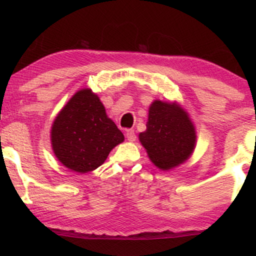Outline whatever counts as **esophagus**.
<instances>
[{
    "label": "esophagus",
    "instance_id": "obj_1",
    "mask_svg": "<svg viewBox=\"0 0 256 256\" xmlns=\"http://www.w3.org/2000/svg\"><path fill=\"white\" fill-rule=\"evenodd\" d=\"M126 138H127L129 142H134L136 140V135H135L134 129H128V130L126 132Z\"/></svg>",
    "mask_w": 256,
    "mask_h": 256
}]
</instances>
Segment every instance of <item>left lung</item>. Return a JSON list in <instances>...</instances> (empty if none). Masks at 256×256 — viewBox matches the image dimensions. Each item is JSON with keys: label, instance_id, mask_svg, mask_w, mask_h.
<instances>
[{"label": "left lung", "instance_id": "1", "mask_svg": "<svg viewBox=\"0 0 256 256\" xmlns=\"http://www.w3.org/2000/svg\"><path fill=\"white\" fill-rule=\"evenodd\" d=\"M146 129L138 140L149 160L160 170H171L190 158L197 134L188 113L174 101L154 100L149 106Z\"/></svg>", "mask_w": 256, "mask_h": 256}]
</instances>
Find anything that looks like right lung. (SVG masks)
<instances>
[{
	"label": "right lung",
	"instance_id": "right-lung-1",
	"mask_svg": "<svg viewBox=\"0 0 256 256\" xmlns=\"http://www.w3.org/2000/svg\"><path fill=\"white\" fill-rule=\"evenodd\" d=\"M50 138L59 162L79 174L96 170L124 141L90 88L79 90L62 108L52 124Z\"/></svg>",
	"mask_w": 256,
	"mask_h": 256
}]
</instances>
